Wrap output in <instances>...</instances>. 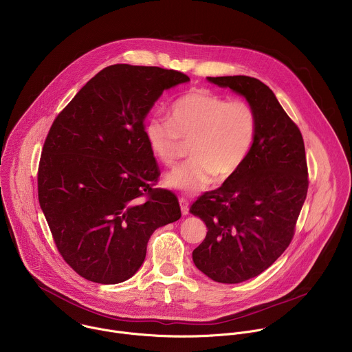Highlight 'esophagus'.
Wrapping results in <instances>:
<instances>
[{"label": "esophagus", "mask_w": 352, "mask_h": 352, "mask_svg": "<svg viewBox=\"0 0 352 352\" xmlns=\"http://www.w3.org/2000/svg\"><path fill=\"white\" fill-rule=\"evenodd\" d=\"M179 204H180V209H182V214L186 216L188 214V201L186 198H179Z\"/></svg>", "instance_id": "34e87169"}]
</instances>
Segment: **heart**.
Returning <instances> with one entry per match:
<instances>
[{"label": "heart", "instance_id": "heart-1", "mask_svg": "<svg viewBox=\"0 0 352 352\" xmlns=\"http://www.w3.org/2000/svg\"><path fill=\"white\" fill-rule=\"evenodd\" d=\"M257 135V116L245 100H227L209 91H191L176 99L169 121L154 117L144 125L153 155L172 166L191 140V161L164 177L168 188L192 192L209 187L216 177L232 176L248 158Z\"/></svg>", "mask_w": 352, "mask_h": 352}]
</instances>
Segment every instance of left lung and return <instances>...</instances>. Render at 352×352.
Returning a JSON list of instances; mask_svg holds the SVG:
<instances>
[{
    "label": "left lung",
    "instance_id": "left-lung-1",
    "mask_svg": "<svg viewBox=\"0 0 352 352\" xmlns=\"http://www.w3.org/2000/svg\"><path fill=\"white\" fill-rule=\"evenodd\" d=\"M243 96L257 116V135L243 165L191 206L208 228L194 249L195 267L220 283L260 275L289 246L308 190L302 136L274 92L246 76L208 77Z\"/></svg>",
    "mask_w": 352,
    "mask_h": 352
}]
</instances>
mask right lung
<instances>
[{
    "label": "right lung",
    "mask_w": 352,
    "mask_h": 352,
    "mask_svg": "<svg viewBox=\"0 0 352 352\" xmlns=\"http://www.w3.org/2000/svg\"><path fill=\"white\" fill-rule=\"evenodd\" d=\"M188 81L161 67L109 66L54 121L38 168V199L58 250L85 279H129L151 234L180 219L176 195L151 188L160 170L144 120L164 91Z\"/></svg>",
    "instance_id": "add662e5"
}]
</instances>
